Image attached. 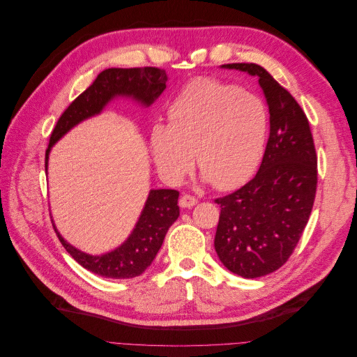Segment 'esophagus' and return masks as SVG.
I'll list each match as a JSON object with an SVG mask.
<instances>
[{
	"label": "esophagus",
	"instance_id": "esophagus-1",
	"mask_svg": "<svg viewBox=\"0 0 357 357\" xmlns=\"http://www.w3.org/2000/svg\"><path fill=\"white\" fill-rule=\"evenodd\" d=\"M197 202H198V199L195 197L189 195V193H183V195L180 197V201H178L181 208H190V207H193V205H197Z\"/></svg>",
	"mask_w": 357,
	"mask_h": 357
}]
</instances>
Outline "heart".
<instances>
[{
  "label": "heart",
  "mask_w": 357,
  "mask_h": 357,
  "mask_svg": "<svg viewBox=\"0 0 357 357\" xmlns=\"http://www.w3.org/2000/svg\"><path fill=\"white\" fill-rule=\"evenodd\" d=\"M268 113L262 100L238 86L198 79L168 110V125H155V164L167 178L180 180L197 167L219 190L240 186L264 153Z\"/></svg>",
  "instance_id": "b5f03b06"
}]
</instances>
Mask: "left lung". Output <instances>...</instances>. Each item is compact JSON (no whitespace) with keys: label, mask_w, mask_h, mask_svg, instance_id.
I'll list each match as a JSON object with an SVG mask.
<instances>
[{"label":"left lung","mask_w":357,"mask_h":357,"mask_svg":"<svg viewBox=\"0 0 357 357\" xmlns=\"http://www.w3.org/2000/svg\"><path fill=\"white\" fill-rule=\"evenodd\" d=\"M259 79L269 109V137L256 176L214 199L220 218L214 248L236 275L257 278L283 266L305 229L317 189V155L296 100L256 63H226Z\"/></svg>","instance_id":"left-lung-1"}]
</instances>
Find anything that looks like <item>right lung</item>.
I'll return each instance as SVG.
<instances>
[{
  "label": "right lung",
  "instance_id": "obj_1",
  "mask_svg": "<svg viewBox=\"0 0 357 357\" xmlns=\"http://www.w3.org/2000/svg\"><path fill=\"white\" fill-rule=\"evenodd\" d=\"M165 70L156 67L142 68H109L96 75L88 89L75 98L62 113L53 128L49 147L46 149V165L50 147L82 122L83 119L100 113L104 105L117 95H131L134 98L152 104L167 88ZM178 190L158 189L150 190L146 207L131 236L114 252L102 256L86 255L70 245L62 236L56 235L63 248L88 271L105 278H134L144 273L153 262L156 253L164 243L169 226L178 218Z\"/></svg>",
  "mask_w": 357,
  "mask_h": 357
}]
</instances>
